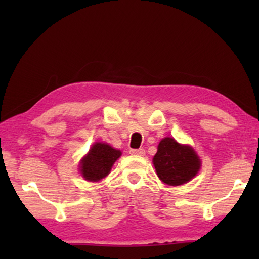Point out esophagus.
Instances as JSON below:
<instances>
[{"mask_svg": "<svg viewBox=\"0 0 259 259\" xmlns=\"http://www.w3.org/2000/svg\"><path fill=\"white\" fill-rule=\"evenodd\" d=\"M130 154L143 156L145 155V150H144V148H139V150H130Z\"/></svg>", "mask_w": 259, "mask_h": 259, "instance_id": "1", "label": "esophagus"}]
</instances>
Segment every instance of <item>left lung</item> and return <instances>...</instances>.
<instances>
[{
    "mask_svg": "<svg viewBox=\"0 0 259 259\" xmlns=\"http://www.w3.org/2000/svg\"><path fill=\"white\" fill-rule=\"evenodd\" d=\"M153 164L162 182L170 186H179L196 176L201 160L190 145H181L174 138L165 137L157 146Z\"/></svg>",
    "mask_w": 259,
    "mask_h": 259,
    "instance_id": "8db88e82",
    "label": "left lung"
}]
</instances>
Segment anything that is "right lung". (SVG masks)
I'll list each match as a JSON object with an SVG mask.
<instances>
[{
  "mask_svg": "<svg viewBox=\"0 0 259 259\" xmlns=\"http://www.w3.org/2000/svg\"><path fill=\"white\" fill-rule=\"evenodd\" d=\"M121 154V151L106 143H95L78 165L82 177L88 182H99L111 172L113 164Z\"/></svg>",
  "mask_w": 259,
  "mask_h": 259,
  "instance_id": "add662e5",
  "label": "right lung"
}]
</instances>
